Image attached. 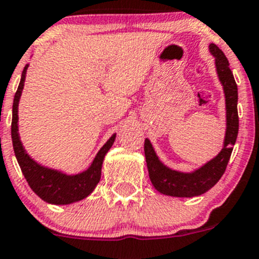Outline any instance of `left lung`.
I'll return each mask as SVG.
<instances>
[{"label": "left lung", "mask_w": 259, "mask_h": 259, "mask_svg": "<svg viewBox=\"0 0 259 259\" xmlns=\"http://www.w3.org/2000/svg\"><path fill=\"white\" fill-rule=\"evenodd\" d=\"M209 52L215 58V70L218 78L223 86L226 97V127L225 142L220 153L193 172L185 173L170 169L164 166L152 147L148 138L145 140V156L147 162L149 180L154 188L166 196L172 197H196L209 191L225 173L231 157L233 146L238 135V89L233 73L225 53L214 44L209 45Z\"/></svg>", "instance_id": "8db88e82"}]
</instances>
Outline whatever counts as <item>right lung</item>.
Here are the masks:
<instances>
[{
	"label": "right lung",
	"instance_id": "1",
	"mask_svg": "<svg viewBox=\"0 0 259 259\" xmlns=\"http://www.w3.org/2000/svg\"><path fill=\"white\" fill-rule=\"evenodd\" d=\"M28 65L23 68L17 92L13 98L12 106V124H11V137H12L13 151L20 164L21 170L27 181L32 191L41 199L51 204H70L81 201L92 193L101 180V168L106 153L110 151L116 140V133L98 151L91 166L78 175H66L61 170L41 166L31 158L23 148L18 136V102L21 93L25 86L26 72Z\"/></svg>",
	"mask_w": 259,
	"mask_h": 259
}]
</instances>
